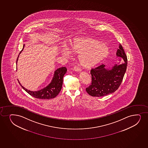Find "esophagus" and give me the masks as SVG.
I'll return each mask as SVG.
<instances>
[{"mask_svg": "<svg viewBox=\"0 0 148 148\" xmlns=\"http://www.w3.org/2000/svg\"><path fill=\"white\" fill-rule=\"evenodd\" d=\"M74 70H75V71H77V72H80V71H82L81 69L78 68V67H77V66H75L74 67Z\"/></svg>", "mask_w": 148, "mask_h": 148, "instance_id": "obj_1", "label": "esophagus"}]
</instances>
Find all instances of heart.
<instances>
[{
	"label": "heart",
	"instance_id": "b5f03b06",
	"mask_svg": "<svg viewBox=\"0 0 148 148\" xmlns=\"http://www.w3.org/2000/svg\"><path fill=\"white\" fill-rule=\"evenodd\" d=\"M69 48L73 54H78L80 65L85 68H91L98 65L109 55V48L107 44L89 38H78L73 39ZM62 55L69 57L71 53L68 48L60 50Z\"/></svg>",
	"mask_w": 148,
	"mask_h": 148
}]
</instances>
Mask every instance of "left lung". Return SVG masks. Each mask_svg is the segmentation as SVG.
Wrapping results in <instances>:
<instances>
[{"label": "left lung", "mask_w": 148, "mask_h": 148, "mask_svg": "<svg viewBox=\"0 0 148 148\" xmlns=\"http://www.w3.org/2000/svg\"><path fill=\"white\" fill-rule=\"evenodd\" d=\"M120 57L112 67L102 65L91 70L92 82L86 91L93 97H102L115 92L121 83L127 65V59L121 44L116 53Z\"/></svg>", "instance_id": "left-lung-1"}]
</instances>
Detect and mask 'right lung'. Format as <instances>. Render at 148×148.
Wrapping results in <instances>:
<instances>
[{
    "label": "right lung",
    "instance_id": "obj_1",
    "mask_svg": "<svg viewBox=\"0 0 148 148\" xmlns=\"http://www.w3.org/2000/svg\"><path fill=\"white\" fill-rule=\"evenodd\" d=\"M24 47H25V44L23 46V49L19 53V56L17 58V62H16L17 65L19 55L23 51ZM66 71L67 70L66 67H62L57 69L54 72V73L53 75V78L52 79L49 84L43 88L38 91H32L25 88L24 87L21 85L19 80H18L19 84H20L23 88L24 89L27 93H29L32 97H34L36 98L39 99H45V100L51 99L55 98L61 90L62 85H63V77L65 75V73H66Z\"/></svg>",
    "mask_w": 148,
    "mask_h": 148
}]
</instances>
